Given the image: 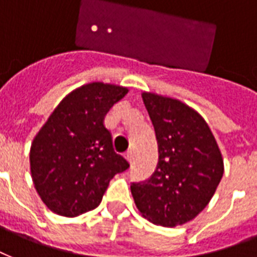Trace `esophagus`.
I'll list each match as a JSON object with an SVG mask.
<instances>
[{
    "mask_svg": "<svg viewBox=\"0 0 257 257\" xmlns=\"http://www.w3.org/2000/svg\"><path fill=\"white\" fill-rule=\"evenodd\" d=\"M126 160L130 164L133 163V152H131V150H130V152H127V153H126Z\"/></svg>",
    "mask_w": 257,
    "mask_h": 257,
    "instance_id": "obj_1",
    "label": "esophagus"
}]
</instances>
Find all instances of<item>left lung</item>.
<instances>
[{"label":"left lung","mask_w":257,"mask_h":257,"mask_svg":"<svg viewBox=\"0 0 257 257\" xmlns=\"http://www.w3.org/2000/svg\"><path fill=\"white\" fill-rule=\"evenodd\" d=\"M153 123L158 164L149 180L131 184L142 217L175 227L190 222L209 204L223 175V158L202 115L183 101L144 92Z\"/></svg>","instance_id":"1"}]
</instances>
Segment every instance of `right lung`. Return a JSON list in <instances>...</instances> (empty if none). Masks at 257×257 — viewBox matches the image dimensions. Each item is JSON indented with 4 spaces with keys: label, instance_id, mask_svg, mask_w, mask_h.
I'll return each mask as SVG.
<instances>
[{
    "label": "right lung",
    "instance_id": "right-lung-1",
    "mask_svg": "<svg viewBox=\"0 0 257 257\" xmlns=\"http://www.w3.org/2000/svg\"><path fill=\"white\" fill-rule=\"evenodd\" d=\"M126 86L94 81L66 94L35 136L31 176L53 213L78 217L100 204L109 180L130 167L115 153L104 116Z\"/></svg>",
    "mask_w": 257,
    "mask_h": 257
}]
</instances>
